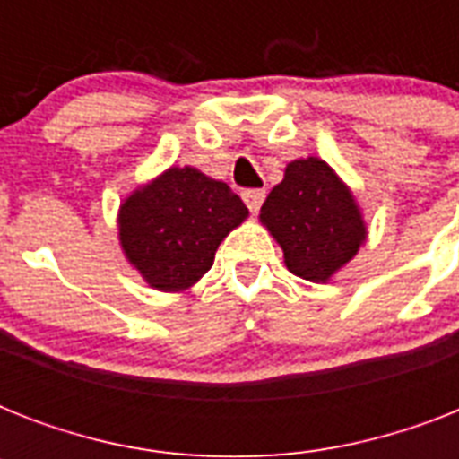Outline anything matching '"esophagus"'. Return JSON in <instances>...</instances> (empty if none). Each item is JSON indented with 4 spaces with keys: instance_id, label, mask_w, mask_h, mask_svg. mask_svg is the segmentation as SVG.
Listing matches in <instances>:
<instances>
[{
    "instance_id": "34e87169",
    "label": "esophagus",
    "mask_w": 459,
    "mask_h": 459,
    "mask_svg": "<svg viewBox=\"0 0 459 459\" xmlns=\"http://www.w3.org/2000/svg\"><path fill=\"white\" fill-rule=\"evenodd\" d=\"M264 197H266L264 190H245V193H243V200H245V204H247V209H250V212H259V207H262Z\"/></svg>"
}]
</instances>
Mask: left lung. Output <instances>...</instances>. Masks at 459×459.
<instances>
[{"label":"left lung","mask_w":459,"mask_h":459,"mask_svg":"<svg viewBox=\"0 0 459 459\" xmlns=\"http://www.w3.org/2000/svg\"><path fill=\"white\" fill-rule=\"evenodd\" d=\"M283 250L288 272L324 283L355 257L367 238L348 186L316 157L295 159L259 214Z\"/></svg>","instance_id":"left-lung-1"}]
</instances>
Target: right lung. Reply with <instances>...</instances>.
Returning <instances> with one entry per match:
<instances>
[{
  "label": "right lung",
  "instance_id": "1",
  "mask_svg": "<svg viewBox=\"0 0 459 459\" xmlns=\"http://www.w3.org/2000/svg\"><path fill=\"white\" fill-rule=\"evenodd\" d=\"M245 216L247 207L226 183L171 166L121 204L118 238L150 286L176 293L212 269L216 247Z\"/></svg>",
  "mask_w": 459,
  "mask_h": 459
}]
</instances>
